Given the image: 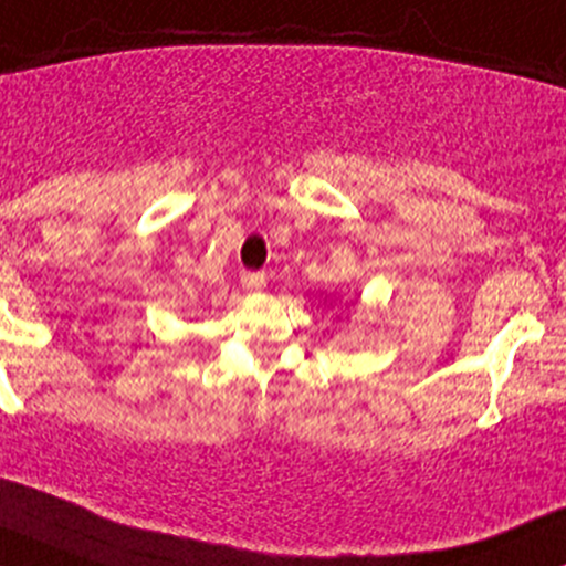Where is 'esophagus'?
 <instances>
[{
	"instance_id": "esophagus-1",
	"label": "esophagus",
	"mask_w": 566,
	"mask_h": 566,
	"mask_svg": "<svg viewBox=\"0 0 566 566\" xmlns=\"http://www.w3.org/2000/svg\"><path fill=\"white\" fill-rule=\"evenodd\" d=\"M241 287L247 293H258V290L265 287V273L263 271H244L241 273Z\"/></svg>"
}]
</instances>
